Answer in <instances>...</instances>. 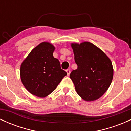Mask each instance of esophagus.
<instances>
[{"label":"esophagus","mask_w":131,"mask_h":131,"mask_svg":"<svg viewBox=\"0 0 131 131\" xmlns=\"http://www.w3.org/2000/svg\"><path fill=\"white\" fill-rule=\"evenodd\" d=\"M66 72H67L68 76H69V75H70V70H66Z\"/></svg>","instance_id":"esophagus-1"}]
</instances>
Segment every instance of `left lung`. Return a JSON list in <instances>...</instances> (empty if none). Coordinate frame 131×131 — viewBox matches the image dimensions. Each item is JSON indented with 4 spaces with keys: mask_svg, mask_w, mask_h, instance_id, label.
<instances>
[{
    "mask_svg": "<svg viewBox=\"0 0 131 131\" xmlns=\"http://www.w3.org/2000/svg\"><path fill=\"white\" fill-rule=\"evenodd\" d=\"M78 68L70 74L77 94L87 102L101 97L110 85L113 67L107 55L89 42L71 43Z\"/></svg>",
    "mask_w": 131,
    "mask_h": 131,
    "instance_id": "1",
    "label": "left lung"
}]
</instances>
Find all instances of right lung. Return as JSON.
Instances as JSON below:
<instances>
[{
    "label": "right lung",
    "instance_id": "right-lung-1",
    "mask_svg": "<svg viewBox=\"0 0 131 131\" xmlns=\"http://www.w3.org/2000/svg\"><path fill=\"white\" fill-rule=\"evenodd\" d=\"M55 49L51 43L43 42L31 50L21 64L22 84L31 94L40 98L50 94L67 75L53 57Z\"/></svg>",
    "mask_w": 131,
    "mask_h": 131
}]
</instances>
